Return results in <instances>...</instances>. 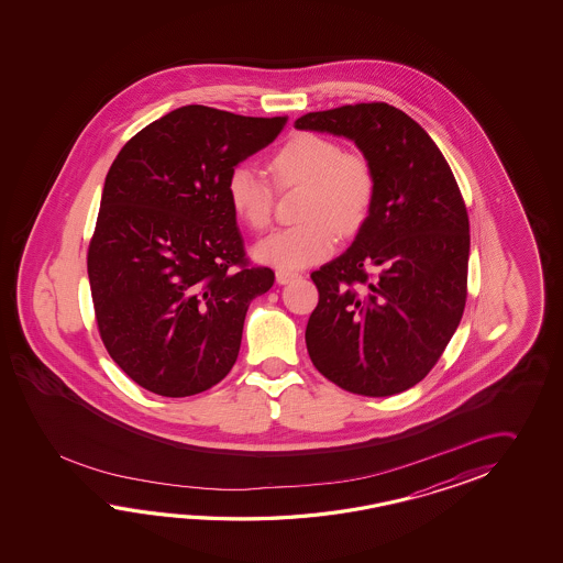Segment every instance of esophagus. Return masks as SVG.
I'll return each mask as SVG.
<instances>
[{
    "mask_svg": "<svg viewBox=\"0 0 563 563\" xmlns=\"http://www.w3.org/2000/svg\"><path fill=\"white\" fill-rule=\"evenodd\" d=\"M298 277L299 274H296V272H286V269H277L276 272V282L279 286H286V284L298 279Z\"/></svg>",
    "mask_w": 563,
    "mask_h": 563,
    "instance_id": "34e87169",
    "label": "esophagus"
}]
</instances>
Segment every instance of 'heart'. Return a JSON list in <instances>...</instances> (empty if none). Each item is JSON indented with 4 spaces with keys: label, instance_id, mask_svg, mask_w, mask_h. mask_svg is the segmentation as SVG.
Returning <instances> with one entry per match:
<instances>
[{
    "label": "heart",
    "instance_id": "heart-1",
    "mask_svg": "<svg viewBox=\"0 0 563 563\" xmlns=\"http://www.w3.org/2000/svg\"><path fill=\"white\" fill-rule=\"evenodd\" d=\"M277 189L301 187V223L279 229L253 250L257 262L277 269H303L334 253L340 235L352 238L371 217L376 175L371 161L318 134H296L267 161ZM231 213L245 228L264 231L272 221L274 187L247 165L231 168L225 180Z\"/></svg>",
    "mask_w": 563,
    "mask_h": 563
}]
</instances>
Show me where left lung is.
I'll use <instances>...</instances> for the list:
<instances>
[{
    "mask_svg": "<svg viewBox=\"0 0 563 563\" xmlns=\"http://www.w3.org/2000/svg\"><path fill=\"white\" fill-rule=\"evenodd\" d=\"M294 126L354 141L376 175L356 240L311 274L320 301L308 354L347 393H405L441 358L467 301L468 216L453 170L419 122L386 102L308 112Z\"/></svg>",
    "mask_w": 563,
    "mask_h": 563,
    "instance_id": "8db88e82",
    "label": "left lung"
}]
</instances>
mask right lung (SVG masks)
Wrapping results in <instances>:
<instances>
[{"label":"right lung","instance_id":"add662e5","mask_svg":"<svg viewBox=\"0 0 563 563\" xmlns=\"http://www.w3.org/2000/svg\"><path fill=\"white\" fill-rule=\"evenodd\" d=\"M286 122L180 107L108 170L88 279L110 358L146 390L199 395L233 368L247 308L276 276L245 260L225 180Z\"/></svg>","mask_w":563,"mask_h":563}]
</instances>
